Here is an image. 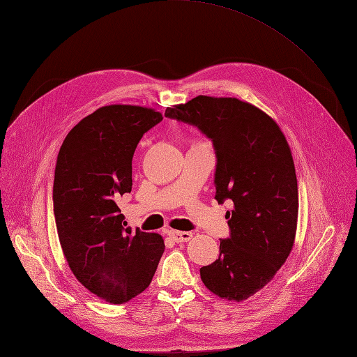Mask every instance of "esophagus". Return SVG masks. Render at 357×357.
Segmentation results:
<instances>
[{"mask_svg":"<svg viewBox=\"0 0 357 357\" xmlns=\"http://www.w3.org/2000/svg\"><path fill=\"white\" fill-rule=\"evenodd\" d=\"M168 235L171 236L172 240H174L176 243L181 244V243H188L190 238H192V232H185V231H169Z\"/></svg>","mask_w":357,"mask_h":357,"instance_id":"34e87169","label":"esophagus"}]
</instances>
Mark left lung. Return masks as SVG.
I'll return each instance as SVG.
<instances>
[{"instance_id":"8db88e82","label":"left lung","mask_w":357,"mask_h":357,"mask_svg":"<svg viewBox=\"0 0 357 357\" xmlns=\"http://www.w3.org/2000/svg\"><path fill=\"white\" fill-rule=\"evenodd\" d=\"M165 116L198 126L211 138L218 165L215 199H232L231 229L219 259L199 269L201 280L222 299L241 302L264 289L294 248L298 181L294 158L271 116L238 98L198 95L167 107Z\"/></svg>"}]
</instances>
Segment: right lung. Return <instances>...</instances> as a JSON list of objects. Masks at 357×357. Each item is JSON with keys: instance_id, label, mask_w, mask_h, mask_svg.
I'll use <instances>...</instances> for the list:
<instances>
[{"instance_id": "obj_1", "label": "right lung", "mask_w": 357, "mask_h": 357, "mask_svg": "<svg viewBox=\"0 0 357 357\" xmlns=\"http://www.w3.org/2000/svg\"><path fill=\"white\" fill-rule=\"evenodd\" d=\"M162 121L155 109L112 104L75 125L59 149L53 211L75 278L91 294L122 304L146 290L165 250L155 232L126 228L117 199L132 189V156Z\"/></svg>"}]
</instances>
